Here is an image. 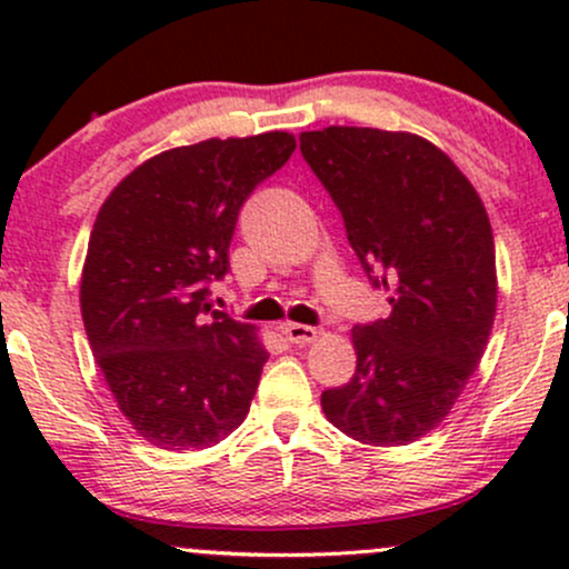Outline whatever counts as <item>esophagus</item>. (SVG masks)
<instances>
[{"label": "esophagus", "mask_w": 569, "mask_h": 569, "mask_svg": "<svg viewBox=\"0 0 569 569\" xmlns=\"http://www.w3.org/2000/svg\"><path fill=\"white\" fill-rule=\"evenodd\" d=\"M280 331H283V337L289 339L293 345H307V342H316L318 337V329L316 326H305V323H283L280 326Z\"/></svg>", "instance_id": "obj_1"}]
</instances>
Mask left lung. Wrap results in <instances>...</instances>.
I'll return each mask as SVG.
<instances>
[{
    "mask_svg": "<svg viewBox=\"0 0 569 569\" xmlns=\"http://www.w3.org/2000/svg\"><path fill=\"white\" fill-rule=\"evenodd\" d=\"M390 316L352 329L356 375L323 390L331 426L371 447L417 441L449 415L485 356L498 307L485 202L415 133L331 126L299 136Z\"/></svg>",
    "mask_w": 569,
    "mask_h": 569,
    "instance_id": "8db88e82",
    "label": "left lung"
}]
</instances>
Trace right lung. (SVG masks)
Segmentation results:
<instances>
[{
  "instance_id": "obj_1",
  "label": "right lung",
  "mask_w": 569,
  "mask_h": 569,
  "mask_svg": "<svg viewBox=\"0 0 569 569\" xmlns=\"http://www.w3.org/2000/svg\"><path fill=\"white\" fill-rule=\"evenodd\" d=\"M297 149L291 133L208 139L154 154L98 211L80 305L117 407L160 449L219 443L246 420L267 350L211 310L238 213Z\"/></svg>"
}]
</instances>
